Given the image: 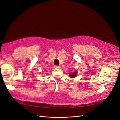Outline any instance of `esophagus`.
<instances>
[{"label":"esophagus","mask_w":120,"mask_h":120,"mask_svg":"<svg viewBox=\"0 0 120 120\" xmlns=\"http://www.w3.org/2000/svg\"><path fill=\"white\" fill-rule=\"evenodd\" d=\"M54 68H56V69H59V68H60V67L59 66H54Z\"/></svg>","instance_id":"34e87169"}]
</instances>
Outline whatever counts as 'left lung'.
Listing matches in <instances>:
<instances>
[{
    "mask_svg": "<svg viewBox=\"0 0 120 120\" xmlns=\"http://www.w3.org/2000/svg\"><path fill=\"white\" fill-rule=\"evenodd\" d=\"M77 71H74V72H71V74H70V78H75V77L76 76H77Z\"/></svg>",
    "mask_w": 120,
    "mask_h": 120,
    "instance_id": "1",
    "label": "left lung"
}]
</instances>
